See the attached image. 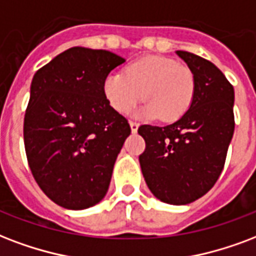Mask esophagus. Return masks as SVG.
Masks as SVG:
<instances>
[{"mask_svg": "<svg viewBox=\"0 0 256 256\" xmlns=\"http://www.w3.org/2000/svg\"><path fill=\"white\" fill-rule=\"evenodd\" d=\"M128 124H130V128H132V132H136V130H138V128H140V124H136V122H132V120H130Z\"/></svg>", "mask_w": 256, "mask_h": 256, "instance_id": "34e87169", "label": "esophagus"}]
</instances>
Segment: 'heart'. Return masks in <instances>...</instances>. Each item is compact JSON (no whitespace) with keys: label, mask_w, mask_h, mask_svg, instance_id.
<instances>
[{"label":"heart","mask_w":256,"mask_h":256,"mask_svg":"<svg viewBox=\"0 0 256 256\" xmlns=\"http://www.w3.org/2000/svg\"><path fill=\"white\" fill-rule=\"evenodd\" d=\"M194 76L184 64L166 56H146L132 62L124 74L104 78L103 92L118 112H128L142 96L146 102L134 112L142 118L178 120L189 110L194 96Z\"/></svg>","instance_id":"heart-1"}]
</instances>
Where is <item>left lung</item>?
I'll return each mask as SVG.
<instances>
[{"label":"left lung","instance_id":"1","mask_svg":"<svg viewBox=\"0 0 256 256\" xmlns=\"http://www.w3.org/2000/svg\"><path fill=\"white\" fill-rule=\"evenodd\" d=\"M176 54L194 76L193 102L174 124L140 126L146 142L140 165L156 198L185 206L204 196L223 170L235 128V92L214 63L185 50Z\"/></svg>","mask_w":256,"mask_h":256}]
</instances>
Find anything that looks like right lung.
Here are the masks:
<instances>
[{"instance_id": "1", "label": "right lung", "mask_w": 256, "mask_h": 256, "mask_svg": "<svg viewBox=\"0 0 256 256\" xmlns=\"http://www.w3.org/2000/svg\"><path fill=\"white\" fill-rule=\"evenodd\" d=\"M126 60L110 50L74 46L34 74L24 118L26 158L46 196L86 210L106 196L116 157L130 136L103 82Z\"/></svg>"}]
</instances>
